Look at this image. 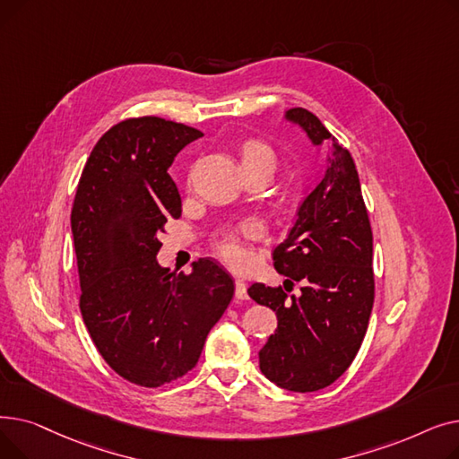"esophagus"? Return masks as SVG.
<instances>
[{
    "instance_id": "esophagus-1",
    "label": "esophagus",
    "mask_w": 459,
    "mask_h": 459,
    "mask_svg": "<svg viewBox=\"0 0 459 459\" xmlns=\"http://www.w3.org/2000/svg\"><path fill=\"white\" fill-rule=\"evenodd\" d=\"M247 298V284L242 279H236V299L246 301Z\"/></svg>"
}]
</instances>
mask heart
Returning a JSON list of instances; mask_svg holds the SVG:
<instances>
[{
    "label": "heart",
    "instance_id": "b5f03b06",
    "mask_svg": "<svg viewBox=\"0 0 459 459\" xmlns=\"http://www.w3.org/2000/svg\"><path fill=\"white\" fill-rule=\"evenodd\" d=\"M247 161H262V163H268L272 169H275L277 154L268 143L251 141L246 144V149H244V163H247ZM242 232L255 234V227L246 225L242 229ZM215 251L227 264H230V266H244V264H247V260H249L247 247L234 232H223L220 238H217Z\"/></svg>",
    "mask_w": 459,
    "mask_h": 459
}]
</instances>
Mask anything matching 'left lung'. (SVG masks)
Returning a JSON list of instances; mask_svg holds the SVG:
<instances>
[{
  "instance_id": "obj_1",
  "label": "left lung",
  "mask_w": 459,
  "mask_h": 459,
  "mask_svg": "<svg viewBox=\"0 0 459 459\" xmlns=\"http://www.w3.org/2000/svg\"><path fill=\"white\" fill-rule=\"evenodd\" d=\"M315 144L331 139L305 108L286 113ZM334 139V137H333ZM372 227L350 151L334 143L327 171L299 206L290 234L273 253L284 286H249V298L277 315V331L258 353L260 370L279 387H329L353 363L374 305ZM296 281L302 292L291 294Z\"/></svg>"
}]
</instances>
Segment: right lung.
Masks as SVG:
<instances>
[{
    "instance_id": "obj_1",
    "label": "right lung",
    "mask_w": 459,
    "mask_h": 459,
    "mask_svg": "<svg viewBox=\"0 0 459 459\" xmlns=\"http://www.w3.org/2000/svg\"><path fill=\"white\" fill-rule=\"evenodd\" d=\"M199 137L154 115L120 120L94 144L72 204L85 327L106 363L139 387L195 368L234 296L230 273L212 258L193 262L191 273L156 262L165 223L182 213L167 169Z\"/></svg>"
}]
</instances>
